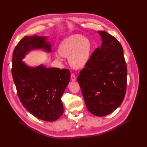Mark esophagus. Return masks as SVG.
Masks as SVG:
<instances>
[{
	"instance_id": "34e87169",
	"label": "esophagus",
	"mask_w": 147,
	"mask_h": 147,
	"mask_svg": "<svg viewBox=\"0 0 147 147\" xmlns=\"http://www.w3.org/2000/svg\"><path fill=\"white\" fill-rule=\"evenodd\" d=\"M71 79L73 81H76V77H75V76L74 74H71Z\"/></svg>"
}]
</instances>
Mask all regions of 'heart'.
Returning <instances> with one entry per match:
<instances>
[{
    "label": "heart",
    "instance_id": "1",
    "mask_svg": "<svg viewBox=\"0 0 147 147\" xmlns=\"http://www.w3.org/2000/svg\"><path fill=\"white\" fill-rule=\"evenodd\" d=\"M92 45L91 41L80 34H73L65 39L59 46V53L55 57H68L69 64L76 69L84 67L90 59Z\"/></svg>",
    "mask_w": 147,
    "mask_h": 147
}]
</instances>
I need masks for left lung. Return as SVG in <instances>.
<instances>
[{
  "label": "left lung",
  "mask_w": 147,
  "mask_h": 147,
  "mask_svg": "<svg viewBox=\"0 0 147 147\" xmlns=\"http://www.w3.org/2000/svg\"><path fill=\"white\" fill-rule=\"evenodd\" d=\"M102 44L92 54L77 81L87 109L97 117L111 114L124 100L127 66L121 44L113 36L99 31Z\"/></svg>",
  "instance_id": "left-lung-1"
}]
</instances>
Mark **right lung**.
<instances>
[{
	"instance_id": "obj_1",
	"label": "right lung",
	"mask_w": 147,
	"mask_h": 147,
	"mask_svg": "<svg viewBox=\"0 0 147 147\" xmlns=\"http://www.w3.org/2000/svg\"><path fill=\"white\" fill-rule=\"evenodd\" d=\"M48 36H26L12 54V75L19 99L34 117L46 121L58 120L63 114L61 96L71 79L68 69L31 66L23 60L32 51H52Z\"/></svg>"
}]
</instances>
